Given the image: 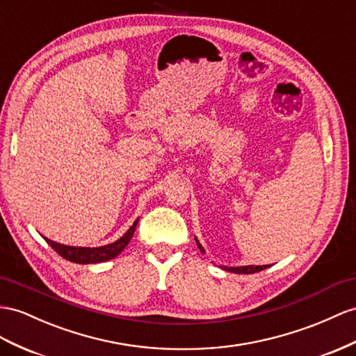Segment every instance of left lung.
<instances>
[{"mask_svg":"<svg viewBox=\"0 0 356 356\" xmlns=\"http://www.w3.org/2000/svg\"><path fill=\"white\" fill-rule=\"evenodd\" d=\"M195 242H197V247L200 250V252L204 254V248L202 247V243L198 242V239L195 238ZM269 268L268 265H263V266H236V268H229V266H221V269L227 270V272H232V273H256V272H260L263 269Z\"/></svg>","mask_w":356,"mask_h":356,"instance_id":"obj_1","label":"left lung"}]
</instances>
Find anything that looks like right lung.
Segmentation results:
<instances>
[{"label":"right lung","instance_id":"1","mask_svg":"<svg viewBox=\"0 0 356 356\" xmlns=\"http://www.w3.org/2000/svg\"><path fill=\"white\" fill-rule=\"evenodd\" d=\"M136 224H138V220H136L131 229L127 230L120 239H117L113 243L104 245V247H96V248H90V247H70V245H63V243H57L54 241H49L44 238L54 251H57L63 259H66L69 261L78 263V265H90V263H102V261H108L111 259H115L118 254H120L126 245L131 242L134 232L136 229Z\"/></svg>","mask_w":356,"mask_h":356}]
</instances>
